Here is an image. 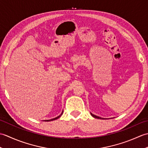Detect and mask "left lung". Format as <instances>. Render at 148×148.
<instances>
[{
  "instance_id": "left-lung-1",
  "label": "left lung",
  "mask_w": 148,
  "mask_h": 148,
  "mask_svg": "<svg viewBox=\"0 0 148 148\" xmlns=\"http://www.w3.org/2000/svg\"><path fill=\"white\" fill-rule=\"evenodd\" d=\"M91 115H92L93 117H94V118H98V119H103V118H100V117H99V116H95V115H94V114H92V113H91Z\"/></svg>"
}]
</instances>
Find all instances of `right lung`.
Returning a JSON list of instances; mask_svg holds the SVG:
<instances>
[{
	"label": "right lung",
	"mask_w": 148,
	"mask_h": 148,
	"mask_svg": "<svg viewBox=\"0 0 148 148\" xmlns=\"http://www.w3.org/2000/svg\"><path fill=\"white\" fill-rule=\"evenodd\" d=\"M63 112H63V111H62V114H61L60 115V116H58V117H56V118H53V119H49V120H45V121H53V120H55V119H58V118H60V116H62V114H63Z\"/></svg>",
	"instance_id": "add662e5"
}]
</instances>
